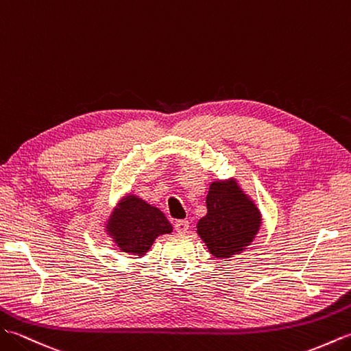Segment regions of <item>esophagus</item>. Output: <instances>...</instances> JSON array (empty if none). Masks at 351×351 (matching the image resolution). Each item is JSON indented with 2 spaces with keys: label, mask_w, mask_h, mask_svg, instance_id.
Wrapping results in <instances>:
<instances>
[{
  "label": "esophagus",
  "mask_w": 351,
  "mask_h": 351,
  "mask_svg": "<svg viewBox=\"0 0 351 351\" xmlns=\"http://www.w3.org/2000/svg\"><path fill=\"white\" fill-rule=\"evenodd\" d=\"M174 228H176L177 232H188V230H189V222H188V221H183V219L176 221V222H174Z\"/></svg>",
  "instance_id": "34e87169"
}]
</instances>
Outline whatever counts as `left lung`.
Returning a JSON list of instances; mask_svg holds the SVG:
<instances>
[{"mask_svg":"<svg viewBox=\"0 0 351 351\" xmlns=\"http://www.w3.org/2000/svg\"><path fill=\"white\" fill-rule=\"evenodd\" d=\"M207 215L197 228L208 251L230 258L252 241L260 228V212L234 183H212L207 195Z\"/></svg>","mask_w":351,"mask_h":351,"instance_id":"1","label":"left lung"}]
</instances>
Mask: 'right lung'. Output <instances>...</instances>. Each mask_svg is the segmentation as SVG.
<instances>
[{"instance_id":"obj_1","label":"right lung","mask_w":351,"mask_h":351,"mask_svg":"<svg viewBox=\"0 0 351 351\" xmlns=\"http://www.w3.org/2000/svg\"><path fill=\"white\" fill-rule=\"evenodd\" d=\"M110 222L108 228L112 239L128 254L143 255L149 251L156 237L173 231L159 208L136 197L124 198Z\"/></svg>"}]
</instances>
